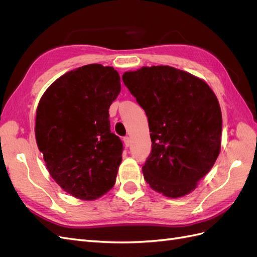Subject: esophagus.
Here are the masks:
<instances>
[{"instance_id": "esophagus-1", "label": "esophagus", "mask_w": 257, "mask_h": 257, "mask_svg": "<svg viewBox=\"0 0 257 257\" xmlns=\"http://www.w3.org/2000/svg\"><path fill=\"white\" fill-rule=\"evenodd\" d=\"M123 142H124V145H125V147H130L131 146V139H130V137H124L123 138Z\"/></svg>"}]
</instances>
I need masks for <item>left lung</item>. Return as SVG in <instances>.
Returning <instances> with one entry per match:
<instances>
[{
    "instance_id": "obj_1",
    "label": "left lung",
    "mask_w": 257,
    "mask_h": 257,
    "mask_svg": "<svg viewBox=\"0 0 257 257\" xmlns=\"http://www.w3.org/2000/svg\"><path fill=\"white\" fill-rule=\"evenodd\" d=\"M122 79L149 122L145 180L166 197L188 195L221 151L222 112L214 92L205 80L168 65L144 66Z\"/></svg>"
}]
</instances>
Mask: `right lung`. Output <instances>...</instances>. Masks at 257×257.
Listing matches in <instances>:
<instances>
[{"instance_id": "add662e5", "label": "right lung", "mask_w": 257, "mask_h": 257, "mask_svg": "<svg viewBox=\"0 0 257 257\" xmlns=\"http://www.w3.org/2000/svg\"><path fill=\"white\" fill-rule=\"evenodd\" d=\"M120 91L119 73L94 63L62 75L38 103V149L53 180L78 199L94 200L114 185L123 145L108 109Z\"/></svg>"}]
</instances>
